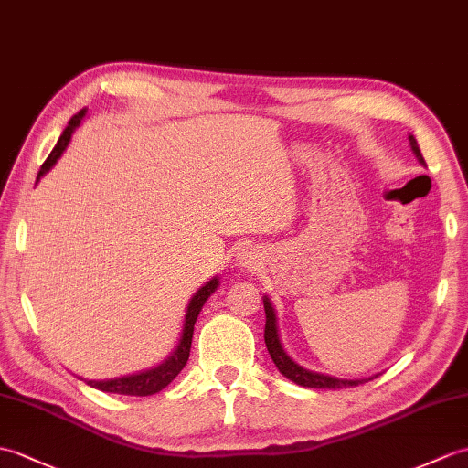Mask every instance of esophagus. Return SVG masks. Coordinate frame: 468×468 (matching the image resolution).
<instances>
[{"mask_svg":"<svg viewBox=\"0 0 468 468\" xmlns=\"http://www.w3.org/2000/svg\"><path fill=\"white\" fill-rule=\"evenodd\" d=\"M237 267L241 269H255L259 265V251L253 247H245V249H239L237 253Z\"/></svg>","mask_w":468,"mask_h":468,"instance_id":"esophagus-1","label":"esophagus"}]
</instances>
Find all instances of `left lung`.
Here are the masks:
<instances>
[{
	"instance_id": "left-lung-1",
	"label": "left lung",
	"mask_w": 468,
	"mask_h": 468,
	"mask_svg": "<svg viewBox=\"0 0 468 468\" xmlns=\"http://www.w3.org/2000/svg\"><path fill=\"white\" fill-rule=\"evenodd\" d=\"M409 144H410L412 154H415V157L419 159L420 165H425V159H422V155H420L417 139L409 135ZM263 305H265V317H267V321H265L267 351H269L271 358H273L275 367L279 368V373L287 377L289 381L297 383L301 387H309V388H343V387H356V385H363L367 381H371L373 377H368V378H339V377H333V375L309 371V368L299 365L295 358L289 356V353L285 351V346H283V341H281L277 311L273 307V303H271L269 295L263 297Z\"/></svg>"
}]
</instances>
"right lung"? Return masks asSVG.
Segmentation results:
<instances>
[{"label": "right lung", "instance_id": "add662e5", "mask_svg": "<svg viewBox=\"0 0 468 468\" xmlns=\"http://www.w3.org/2000/svg\"><path fill=\"white\" fill-rule=\"evenodd\" d=\"M85 113H87V110H81L80 113H75L69 119V123H68V127L63 129V133L59 135L56 147H53L49 157L41 165L36 183L43 176H46V173L53 165H56L58 159L63 155L65 147L69 145L73 132L81 125V119L85 117ZM217 287H219V277H213L211 281H207V283H205L191 297L189 305H187V311H185V321H183V331H181V336H179V343H177L176 349H173V353L165 358V361L159 363L154 368H147V371H141V373H135V375H127V377H119V378H107V381H87V378L80 377L81 381H85L87 385L93 387V388L103 390V393L132 395V397H149V395L159 393V390L165 388L173 381V378H176L181 373V368L185 367V363H187L189 351H191V339H193L195 321H197L203 305H205V303H207V299L217 291Z\"/></svg>", "mask_w": 468, "mask_h": 468}]
</instances>
